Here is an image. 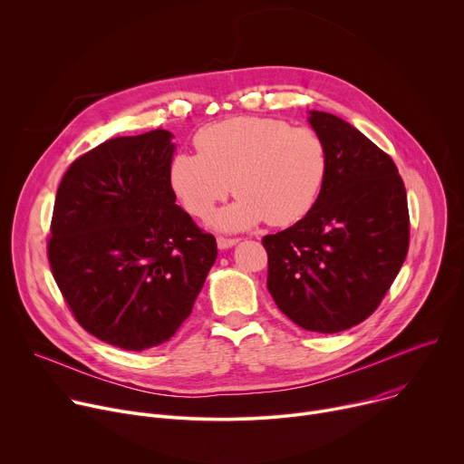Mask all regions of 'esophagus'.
I'll return each instance as SVG.
<instances>
[{"label": "esophagus", "mask_w": 464, "mask_h": 464, "mask_svg": "<svg viewBox=\"0 0 464 464\" xmlns=\"http://www.w3.org/2000/svg\"><path fill=\"white\" fill-rule=\"evenodd\" d=\"M237 242H238V238H227V237H218V238H217V244H218L220 249L233 247Z\"/></svg>", "instance_id": "obj_1"}]
</instances>
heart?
I'll return each mask as SVG.
<instances>
[{
  "label": "heart",
  "instance_id": "obj_1",
  "mask_svg": "<svg viewBox=\"0 0 464 464\" xmlns=\"http://www.w3.org/2000/svg\"><path fill=\"white\" fill-rule=\"evenodd\" d=\"M198 154L178 152L169 183L181 206L206 218L233 188L237 200L213 217L226 231L262 220L283 227L315 206L328 174V150L312 128L272 117L237 115L213 122L194 138Z\"/></svg>",
  "mask_w": 464,
  "mask_h": 464
}]
</instances>
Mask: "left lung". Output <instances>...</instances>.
Returning <instances> with one entry per match:
<instances>
[{
    "mask_svg": "<svg viewBox=\"0 0 464 464\" xmlns=\"http://www.w3.org/2000/svg\"><path fill=\"white\" fill-rule=\"evenodd\" d=\"M328 150L312 211L262 238L268 290L295 324L334 334L367 319L399 276L410 247V211L394 161L347 121L310 111Z\"/></svg>",
    "mask_w": 464,
    "mask_h": 464,
    "instance_id": "obj_1",
    "label": "left lung"
}]
</instances>
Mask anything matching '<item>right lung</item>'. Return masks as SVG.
I'll return each mask as SVG.
<instances>
[{
	"label": "right lung",
	"instance_id": "right-lung-1",
	"mask_svg": "<svg viewBox=\"0 0 464 464\" xmlns=\"http://www.w3.org/2000/svg\"><path fill=\"white\" fill-rule=\"evenodd\" d=\"M170 140L167 130L108 140L56 190L53 277L79 324L124 351L169 342L217 260L215 237L176 206Z\"/></svg>",
	"mask_w": 464,
	"mask_h": 464
}]
</instances>
